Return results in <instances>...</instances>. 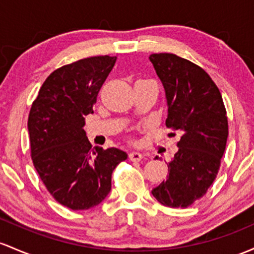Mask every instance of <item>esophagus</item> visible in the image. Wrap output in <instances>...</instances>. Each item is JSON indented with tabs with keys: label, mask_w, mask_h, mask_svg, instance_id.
Returning <instances> with one entry per match:
<instances>
[{
	"label": "esophagus",
	"mask_w": 254,
	"mask_h": 254,
	"mask_svg": "<svg viewBox=\"0 0 254 254\" xmlns=\"http://www.w3.org/2000/svg\"><path fill=\"white\" fill-rule=\"evenodd\" d=\"M142 158H143V155H142L141 153H138V152L129 153V159L131 161H140Z\"/></svg>",
	"instance_id": "obj_1"
}]
</instances>
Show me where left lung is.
I'll use <instances>...</instances> for the list:
<instances>
[{"instance_id":"left-lung-1","label":"left lung","mask_w":254,"mask_h":254,"mask_svg":"<svg viewBox=\"0 0 254 254\" xmlns=\"http://www.w3.org/2000/svg\"><path fill=\"white\" fill-rule=\"evenodd\" d=\"M149 60L165 89L166 127L181 136L169 176L152 194L160 204L186 208L216 180L228 138L227 111L219 89L196 64L170 53Z\"/></svg>"}]
</instances>
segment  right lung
Wrapping results in <instances>:
<instances>
[{
	"mask_svg": "<svg viewBox=\"0 0 254 254\" xmlns=\"http://www.w3.org/2000/svg\"><path fill=\"white\" fill-rule=\"evenodd\" d=\"M116 60L100 55L57 68L30 110L33 166L50 195L71 210L99 205L110 193L113 170L127 158L121 149L91 147L83 129Z\"/></svg>",
	"mask_w": 254,
	"mask_h": 254,
	"instance_id": "add662e5",
	"label": "right lung"
}]
</instances>
